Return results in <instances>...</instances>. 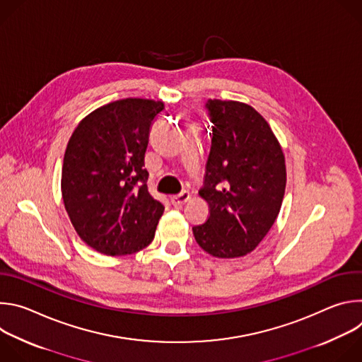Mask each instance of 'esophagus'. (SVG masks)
<instances>
[{
    "instance_id": "esophagus-1",
    "label": "esophagus",
    "mask_w": 362,
    "mask_h": 362,
    "mask_svg": "<svg viewBox=\"0 0 362 362\" xmlns=\"http://www.w3.org/2000/svg\"><path fill=\"white\" fill-rule=\"evenodd\" d=\"M170 200H172L173 206H182V204H185L186 202L190 200V193L187 190H183L182 193H179L176 196H172Z\"/></svg>"
}]
</instances>
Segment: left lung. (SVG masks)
Here are the masks:
<instances>
[{
    "label": "left lung",
    "instance_id": "8db88e82",
    "mask_svg": "<svg viewBox=\"0 0 362 362\" xmlns=\"http://www.w3.org/2000/svg\"><path fill=\"white\" fill-rule=\"evenodd\" d=\"M214 123L204 186L209 216L193 226L197 245L215 257H240L256 249L281 211L286 166L268 122L235 100H209Z\"/></svg>",
    "mask_w": 362,
    "mask_h": 362
}]
</instances>
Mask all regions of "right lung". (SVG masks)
I'll list each match as a JSON object with an SVG mask.
<instances>
[{"label": "right lung", "instance_id": "add662e5", "mask_svg": "<svg viewBox=\"0 0 362 362\" xmlns=\"http://www.w3.org/2000/svg\"><path fill=\"white\" fill-rule=\"evenodd\" d=\"M163 101L123 98L87 115L64 153L62 194L84 243L109 255H132L154 238L163 204L147 189L144 153Z\"/></svg>", "mask_w": 362, "mask_h": 362}]
</instances>
